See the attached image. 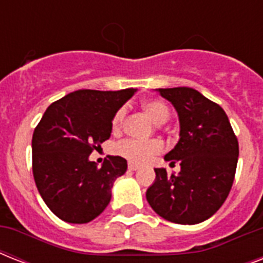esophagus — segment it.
Returning a JSON list of instances; mask_svg holds the SVG:
<instances>
[{
  "label": "esophagus",
  "mask_w": 263,
  "mask_h": 263,
  "mask_svg": "<svg viewBox=\"0 0 263 263\" xmlns=\"http://www.w3.org/2000/svg\"><path fill=\"white\" fill-rule=\"evenodd\" d=\"M128 169H129V171H136V169H139V165L134 164V162H129V164H128Z\"/></svg>",
  "instance_id": "1"
}]
</instances>
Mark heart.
I'll return each mask as SVG.
<instances>
[{"mask_svg":"<svg viewBox=\"0 0 263 263\" xmlns=\"http://www.w3.org/2000/svg\"><path fill=\"white\" fill-rule=\"evenodd\" d=\"M142 109L156 125L166 123L169 116H171L168 106L164 102L158 101V99L144 101V102H142ZM124 119H125V109L120 107L119 110L113 115V119H111V129H113V132L117 134V132L123 129ZM161 150H162V143L157 139L146 140V142L125 139L116 146V153L119 156L124 157V158H127L128 161H132V162H138V164H143L148 158H152L153 156L161 153Z\"/></svg>","mask_w":263,"mask_h":263,"instance_id":"obj_1","label":"heart"}]
</instances>
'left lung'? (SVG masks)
Masks as SVG:
<instances>
[{"instance_id":"1","label":"left lung","mask_w":263,"mask_h":263,"mask_svg":"<svg viewBox=\"0 0 263 263\" xmlns=\"http://www.w3.org/2000/svg\"><path fill=\"white\" fill-rule=\"evenodd\" d=\"M180 120V139L165 156L180 173L154 169L146 192L153 210L176 224H199L212 217L229 195L236 173L239 143L218 103L190 87L158 88Z\"/></svg>"}]
</instances>
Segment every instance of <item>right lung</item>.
<instances>
[{"label": "right lung", "instance_id": "add662e5", "mask_svg": "<svg viewBox=\"0 0 263 263\" xmlns=\"http://www.w3.org/2000/svg\"><path fill=\"white\" fill-rule=\"evenodd\" d=\"M135 91L78 90L51 103L35 127V184L47 208L65 222H90L110 202L127 161L107 156L98 168L88 156L110 138L113 115Z\"/></svg>", "mask_w": 263, "mask_h": 263}]
</instances>
